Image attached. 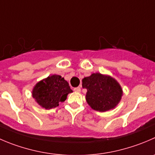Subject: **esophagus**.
I'll list each match as a JSON object with an SVG mask.
<instances>
[{"label":"esophagus","instance_id":"obj_1","mask_svg":"<svg viewBox=\"0 0 155 155\" xmlns=\"http://www.w3.org/2000/svg\"><path fill=\"white\" fill-rule=\"evenodd\" d=\"M74 91H76V92H80L81 91V88H79V87H77V88H74Z\"/></svg>","mask_w":155,"mask_h":155}]
</instances>
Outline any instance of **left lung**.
Listing matches in <instances>:
<instances>
[{"instance_id": "8db88e82", "label": "left lung", "mask_w": 155, "mask_h": 155, "mask_svg": "<svg viewBox=\"0 0 155 155\" xmlns=\"http://www.w3.org/2000/svg\"><path fill=\"white\" fill-rule=\"evenodd\" d=\"M82 88H86L87 102L95 110H109L117 106L123 94L117 81L108 76L93 73L82 79Z\"/></svg>"}]
</instances>
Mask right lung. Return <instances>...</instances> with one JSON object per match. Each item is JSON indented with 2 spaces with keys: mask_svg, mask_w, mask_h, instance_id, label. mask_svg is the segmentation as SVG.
<instances>
[{
  "mask_svg": "<svg viewBox=\"0 0 155 155\" xmlns=\"http://www.w3.org/2000/svg\"><path fill=\"white\" fill-rule=\"evenodd\" d=\"M73 92L69 83L61 76L54 75L38 82L32 91V96L38 104L45 109L57 107Z\"/></svg>",
  "mask_w": 155,
  "mask_h": 155,
  "instance_id": "obj_1",
  "label": "right lung"
}]
</instances>
